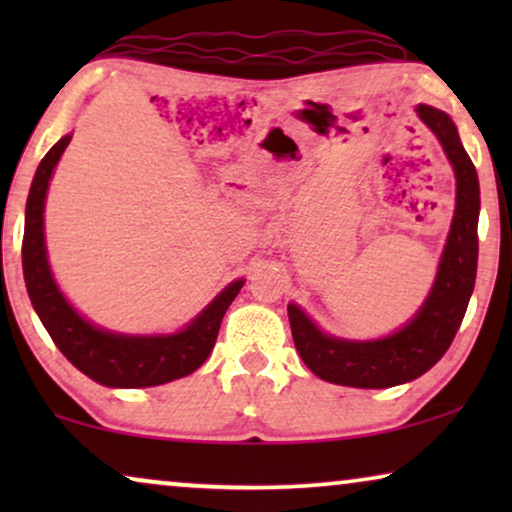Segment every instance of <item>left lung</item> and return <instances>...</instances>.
Masks as SVG:
<instances>
[{"label": "left lung", "mask_w": 512, "mask_h": 512, "mask_svg": "<svg viewBox=\"0 0 512 512\" xmlns=\"http://www.w3.org/2000/svg\"><path fill=\"white\" fill-rule=\"evenodd\" d=\"M419 121L438 137L454 179L457 198L445 249L433 286L419 310L394 333L375 340H347L324 333L300 305L289 303L293 342L300 359L321 380L356 389H387L417 380L443 359L457 335L478 270V172L461 144L457 125L445 111L429 104L415 109Z\"/></svg>", "instance_id": "1"}]
</instances>
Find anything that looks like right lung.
I'll return each instance as SVG.
<instances>
[{"instance_id":"obj_1","label":"right lung","mask_w":512,"mask_h":512,"mask_svg":"<svg viewBox=\"0 0 512 512\" xmlns=\"http://www.w3.org/2000/svg\"><path fill=\"white\" fill-rule=\"evenodd\" d=\"M69 142L72 132L53 144L39 163L27 195L23 275L34 312L39 314L41 324L67 361L104 387L144 389L191 375L212 354L223 314L240 293L244 279L230 282L205 310L174 333H116L95 326L76 312L55 282L44 235L48 184Z\"/></svg>"}]
</instances>
